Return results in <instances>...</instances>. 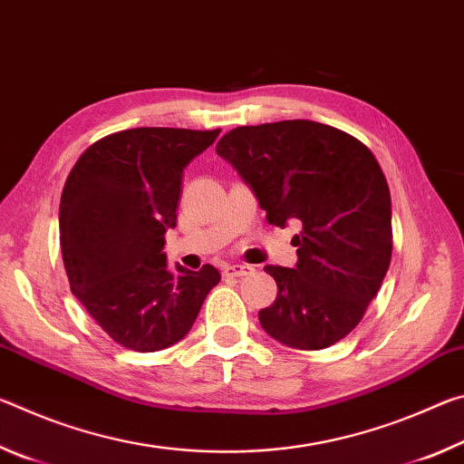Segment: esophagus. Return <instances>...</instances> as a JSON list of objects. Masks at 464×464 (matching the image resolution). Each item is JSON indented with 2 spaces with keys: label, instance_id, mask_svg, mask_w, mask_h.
Masks as SVG:
<instances>
[{
  "label": "esophagus",
  "instance_id": "34e87169",
  "mask_svg": "<svg viewBox=\"0 0 464 464\" xmlns=\"http://www.w3.org/2000/svg\"><path fill=\"white\" fill-rule=\"evenodd\" d=\"M254 272L251 266L246 264H227L223 268V276H233V278H239V276H247V274Z\"/></svg>",
  "mask_w": 464,
  "mask_h": 464
}]
</instances>
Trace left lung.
Masks as SVG:
<instances>
[{"label":"left lung","instance_id":"1","mask_svg":"<svg viewBox=\"0 0 464 464\" xmlns=\"http://www.w3.org/2000/svg\"><path fill=\"white\" fill-rule=\"evenodd\" d=\"M270 225L301 227L295 268L266 266L276 301L264 332L296 350H324L362 321L391 264V192L371 149L313 121L237 127L217 143Z\"/></svg>","mask_w":464,"mask_h":464}]
</instances>
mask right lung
<instances>
[{"instance_id":"right-lung-1","label":"right lung","mask_w":464,"mask_h":464,"mask_svg":"<svg viewBox=\"0 0 464 464\" xmlns=\"http://www.w3.org/2000/svg\"><path fill=\"white\" fill-rule=\"evenodd\" d=\"M221 129L143 127L114 132L82 153L59 207V239L72 293L116 343L169 348L190 332L221 274L168 268L184 168Z\"/></svg>"}]
</instances>
